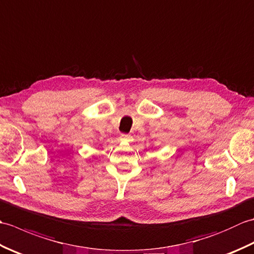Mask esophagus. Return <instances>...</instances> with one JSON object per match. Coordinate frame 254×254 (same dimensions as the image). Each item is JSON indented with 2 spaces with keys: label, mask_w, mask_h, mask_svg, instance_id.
I'll list each match as a JSON object with an SVG mask.
<instances>
[{
  "label": "esophagus",
  "mask_w": 254,
  "mask_h": 254,
  "mask_svg": "<svg viewBox=\"0 0 254 254\" xmlns=\"http://www.w3.org/2000/svg\"><path fill=\"white\" fill-rule=\"evenodd\" d=\"M131 135H128V134H121L120 136V139L121 141H124V142H131Z\"/></svg>",
  "instance_id": "obj_1"
}]
</instances>
